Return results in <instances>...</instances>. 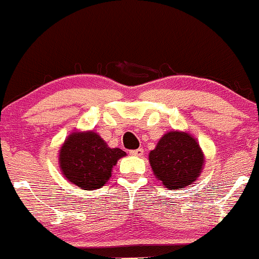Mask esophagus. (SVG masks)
Instances as JSON below:
<instances>
[{"instance_id":"obj_1","label":"esophagus","mask_w":259,"mask_h":259,"mask_svg":"<svg viewBox=\"0 0 259 259\" xmlns=\"http://www.w3.org/2000/svg\"><path fill=\"white\" fill-rule=\"evenodd\" d=\"M143 152H145V149L143 148H137V149H132V151H130V153L132 154V156H142Z\"/></svg>"}]
</instances>
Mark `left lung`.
<instances>
[{
	"mask_svg": "<svg viewBox=\"0 0 259 259\" xmlns=\"http://www.w3.org/2000/svg\"><path fill=\"white\" fill-rule=\"evenodd\" d=\"M204 157L198 142L185 132H168L149 153L153 173L164 187L185 188L196 181L203 166Z\"/></svg>",
	"mask_w": 259,
	"mask_h": 259,
	"instance_id": "obj_1",
	"label": "left lung"
}]
</instances>
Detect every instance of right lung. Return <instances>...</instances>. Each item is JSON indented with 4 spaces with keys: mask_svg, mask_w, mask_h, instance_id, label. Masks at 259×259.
Returning a JSON list of instances; mask_svg holds the SVG:
<instances>
[{
    "mask_svg": "<svg viewBox=\"0 0 259 259\" xmlns=\"http://www.w3.org/2000/svg\"><path fill=\"white\" fill-rule=\"evenodd\" d=\"M126 152L110 148L95 132L72 133L60 152L63 176L79 188L92 191L110 180L112 167Z\"/></svg>",
    "mask_w": 259,
    "mask_h": 259,
    "instance_id": "add662e5",
    "label": "right lung"
}]
</instances>
